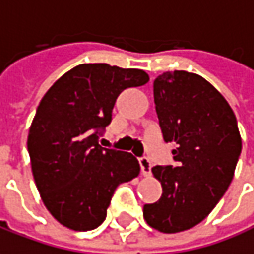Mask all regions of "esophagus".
Masks as SVG:
<instances>
[{"label":"esophagus","mask_w":254,"mask_h":254,"mask_svg":"<svg viewBox=\"0 0 254 254\" xmlns=\"http://www.w3.org/2000/svg\"><path fill=\"white\" fill-rule=\"evenodd\" d=\"M139 165H140V172H142V175H143V176H149V175H150V169H152L150 160L143 156V158L139 159Z\"/></svg>","instance_id":"34e87169"}]
</instances>
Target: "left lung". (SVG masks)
I'll return each instance as SVG.
<instances>
[{"label": "left lung", "instance_id": "8db88e82", "mask_svg": "<svg viewBox=\"0 0 254 254\" xmlns=\"http://www.w3.org/2000/svg\"><path fill=\"white\" fill-rule=\"evenodd\" d=\"M153 98L165 142H175V166L152 173L163 193L143 206L149 226L178 233L200 223L233 179L242 152L236 116L226 99L202 76L165 72L153 81Z\"/></svg>", "mask_w": 254, "mask_h": 254}]
</instances>
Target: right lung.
<instances>
[{"instance_id": "obj_1", "label": "right lung", "mask_w": 254, "mask_h": 254, "mask_svg": "<svg viewBox=\"0 0 254 254\" xmlns=\"http://www.w3.org/2000/svg\"><path fill=\"white\" fill-rule=\"evenodd\" d=\"M149 81L142 69L82 64L44 95L28 135L32 175L42 202L61 225L99 226L115 189L136 178L138 159L99 145L119 94Z\"/></svg>"}]
</instances>
